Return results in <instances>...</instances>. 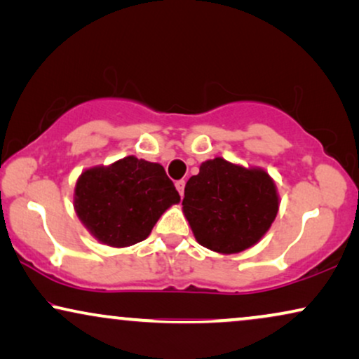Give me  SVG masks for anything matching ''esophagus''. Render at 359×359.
<instances>
[{
	"label": "esophagus",
	"instance_id": "obj_1",
	"mask_svg": "<svg viewBox=\"0 0 359 359\" xmlns=\"http://www.w3.org/2000/svg\"><path fill=\"white\" fill-rule=\"evenodd\" d=\"M175 187L179 190L180 197H184V189H185V180H177L175 182Z\"/></svg>",
	"mask_w": 359,
	"mask_h": 359
}]
</instances>
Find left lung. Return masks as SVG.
Masks as SVG:
<instances>
[{
	"label": "left lung",
	"instance_id": "1",
	"mask_svg": "<svg viewBox=\"0 0 359 359\" xmlns=\"http://www.w3.org/2000/svg\"><path fill=\"white\" fill-rule=\"evenodd\" d=\"M182 205L200 245L228 255L261 240L274 222L279 198L264 170L217 157L203 162L198 174L190 177Z\"/></svg>",
	"mask_w": 359,
	"mask_h": 359
}]
</instances>
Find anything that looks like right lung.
Instances as JSON below:
<instances>
[{"label":"right lung","mask_w":359,"mask_h":359,"mask_svg":"<svg viewBox=\"0 0 359 359\" xmlns=\"http://www.w3.org/2000/svg\"><path fill=\"white\" fill-rule=\"evenodd\" d=\"M179 200L164 167L135 156L85 170L75 187L76 215L98 241L114 248L146 240Z\"/></svg>","instance_id":"right-lung-1"}]
</instances>
